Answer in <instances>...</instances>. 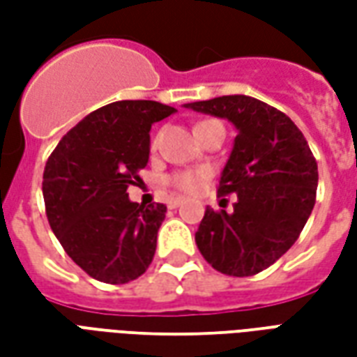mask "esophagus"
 Instances as JSON below:
<instances>
[{
  "label": "esophagus",
  "instance_id": "34e87169",
  "mask_svg": "<svg viewBox=\"0 0 357 357\" xmlns=\"http://www.w3.org/2000/svg\"><path fill=\"white\" fill-rule=\"evenodd\" d=\"M181 202H183V199H181V197H176V199H170V201H168V208H178L179 204H181Z\"/></svg>",
  "mask_w": 357,
  "mask_h": 357
}]
</instances>
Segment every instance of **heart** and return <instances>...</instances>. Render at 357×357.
<instances>
[{"mask_svg": "<svg viewBox=\"0 0 357 357\" xmlns=\"http://www.w3.org/2000/svg\"><path fill=\"white\" fill-rule=\"evenodd\" d=\"M202 124H206V122H202ZM199 126H197V128H199ZM153 145H156V141ZM204 179H206V170H183L172 174L170 178H168V183H170L174 189L181 191V193H197V191H201V187L204 185Z\"/></svg>", "mask_w": 357, "mask_h": 357, "instance_id": "b5f03b06", "label": "heart"}]
</instances>
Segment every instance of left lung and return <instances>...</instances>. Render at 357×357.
<instances>
[{
	"instance_id": "obj_1",
	"label": "left lung",
	"mask_w": 357,
	"mask_h": 357,
	"mask_svg": "<svg viewBox=\"0 0 357 357\" xmlns=\"http://www.w3.org/2000/svg\"><path fill=\"white\" fill-rule=\"evenodd\" d=\"M185 107L227 118L239 132L218 185V197L237 195V202L233 212L206 208L197 247L220 273L256 275L304 229L315 204L317 162L296 124L268 102L224 95Z\"/></svg>"
}]
</instances>
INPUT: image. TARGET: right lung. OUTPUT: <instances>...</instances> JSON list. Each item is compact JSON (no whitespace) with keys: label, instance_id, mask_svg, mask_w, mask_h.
Masks as SVG:
<instances>
[{"label":"right lung","instance_id":"obj_1","mask_svg":"<svg viewBox=\"0 0 357 357\" xmlns=\"http://www.w3.org/2000/svg\"><path fill=\"white\" fill-rule=\"evenodd\" d=\"M176 112L156 101H116L66 132L43 170L45 214L65 252L89 277L124 284L147 271L162 202L139 204L128 187L149 162V132Z\"/></svg>","mask_w":357,"mask_h":357}]
</instances>
